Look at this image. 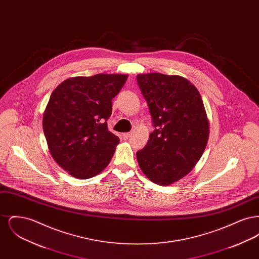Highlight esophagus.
Masks as SVG:
<instances>
[{
  "mask_svg": "<svg viewBox=\"0 0 259 259\" xmlns=\"http://www.w3.org/2000/svg\"><path fill=\"white\" fill-rule=\"evenodd\" d=\"M130 136H131V133H123L122 134L124 140H128L130 138Z\"/></svg>",
  "mask_w": 259,
  "mask_h": 259,
  "instance_id": "obj_1",
  "label": "esophagus"
}]
</instances>
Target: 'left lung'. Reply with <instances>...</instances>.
Segmentation results:
<instances>
[{
    "label": "left lung",
    "instance_id": "8db88e82",
    "mask_svg": "<svg viewBox=\"0 0 259 259\" xmlns=\"http://www.w3.org/2000/svg\"><path fill=\"white\" fill-rule=\"evenodd\" d=\"M137 81L154 126L147 146L137 151V160L152 183L172 185L192 171L207 146L204 103L197 88L181 75L140 74Z\"/></svg>",
    "mask_w": 259,
    "mask_h": 259
}]
</instances>
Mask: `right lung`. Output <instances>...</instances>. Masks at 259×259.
Segmentation results:
<instances>
[{
    "mask_svg": "<svg viewBox=\"0 0 259 259\" xmlns=\"http://www.w3.org/2000/svg\"><path fill=\"white\" fill-rule=\"evenodd\" d=\"M127 74H99L67 78L51 93L42 128L50 154L72 177L87 180L110 163L119 138L109 131L111 100Z\"/></svg>",
    "mask_w": 259,
    "mask_h": 259,
    "instance_id": "add662e5",
    "label": "right lung"
}]
</instances>
